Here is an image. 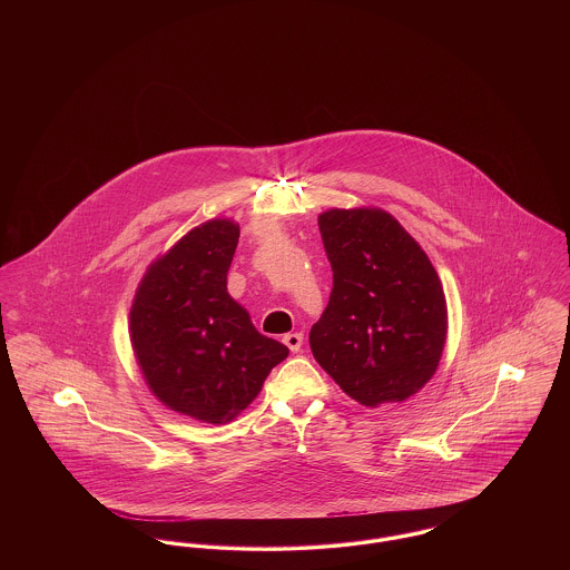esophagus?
<instances>
[{
  "label": "esophagus",
  "mask_w": 570,
  "mask_h": 570,
  "mask_svg": "<svg viewBox=\"0 0 570 570\" xmlns=\"http://www.w3.org/2000/svg\"><path fill=\"white\" fill-rule=\"evenodd\" d=\"M282 342H284L293 353H298V351H301V344H303V335H301V333H286Z\"/></svg>",
  "instance_id": "34e87169"
}]
</instances>
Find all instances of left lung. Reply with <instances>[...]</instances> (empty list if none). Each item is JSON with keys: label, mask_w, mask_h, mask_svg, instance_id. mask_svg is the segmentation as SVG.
Instances as JSON below:
<instances>
[{"label": "left lung", "mask_w": 570, "mask_h": 570, "mask_svg": "<svg viewBox=\"0 0 570 570\" xmlns=\"http://www.w3.org/2000/svg\"><path fill=\"white\" fill-rule=\"evenodd\" d=\"M333 288L309 346L361 406L402 404L435 374L449 331L442 282L425 249L379 207L318 216Z\"/></svg>", "instance_id": "left-lung-1"}]
</instances>
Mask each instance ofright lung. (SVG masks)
<instances>
[{
  "mask_svg": "<svg viewBox=\"0 0 570 570\" xmlns=\"http://www.w3.org/2000/svg\"><path fill=\"white\" fill-rule=\"evenodd\" d=\"M239 224L207 219L160 254L130 307L138 370L164 406L224 425L249 406L288 348L252 325L228 295Z\"/></svg>",
  "mask_w": 570,
  "mask_h": 570,
  "instance_id": "obj_1",
  "label": "right lung"
}]
</instances>
